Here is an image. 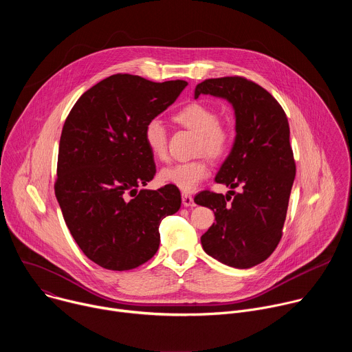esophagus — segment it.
<instances>
[{"label":"esophagus","instance_id":"esophagus-1","mask_svg":"<svg viewBox=\"0 0 352 352\" xmlns=\"http://www.w3.org/2000/svg\"><path fill=\"white\" fill-rule=\"evenodd\" d=\"M182 205H184L185 208H192V206H195L193 197H192L190 195H188V193H182Z\"/></svg>","mask_w":352,"mask_h":352}]
</instances>
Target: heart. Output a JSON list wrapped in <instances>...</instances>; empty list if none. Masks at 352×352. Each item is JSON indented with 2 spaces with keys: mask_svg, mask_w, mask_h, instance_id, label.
Returning <instances> with one entry per match:
<instances>
[{
  "mask_svg": "<svg viewBox=\"0 0 352 352\" xmlns=\"http://www.w3.org/2000/svg\"><path fill=\"white\" fill-rule=\"evenodd\" d=\"M219 113L204 103H190L174 114V121L195 132L196 152L206 153L213 159L224 157L232 146L234 132L228 125L219 122ZM143 142L156 160L167 156V128L159 118L148 120L143 128ZM210 174V164L206 157L192 162L177 163L163 167L159 179L164 185H171L182 192L195 190Z\"/></svg>",
  "mask_w": 352,
  "mask_h": 352,
  "instance_id": "b5f03b06",
  "label": "heart"
}]
</instances>
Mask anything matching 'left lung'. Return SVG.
<instances>
[{"instance_id": "8db88e82", "label": "left lung", "mask_w": 352, "mask_h": 352, "mask_svg": "<svg viewBox=\"0 0 352 352\" xmlns=\"http://www.w3.org/2000/svg\"><path fill=\"white\" fill-rule=\"evenodd\" d=\"M200 94L224 98L234 109L235 140L214 181L242 188L195 197L216 217L200 242L219 262L249 269L266 261L283 235L295 178L288 120L267 90L241 76L206 79L195 89V98Z\"/></svg>"}]
</instances>
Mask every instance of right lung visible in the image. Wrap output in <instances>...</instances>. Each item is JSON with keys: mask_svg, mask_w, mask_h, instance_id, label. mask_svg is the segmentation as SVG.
Instances as JSON below:
<instances>
[{"mask_svg": "<svg viewBox=\"0 0 352 352\" xmlns=\"http://www.w3.org/2000/svg\"><path fill=\"white\" fill-rule=\"evenodd\" d=\"M186 85L117 74L85 91L65 120L56 196L71 235L98 266L122 272L152 259L162 220L181 208L175 186L139 188L156 174L143 128Z\"/></svg>", "mask_w": 352, "mask_h": 352, "instance_id": "add662e5", "label": "right lung"}]
</instances>
